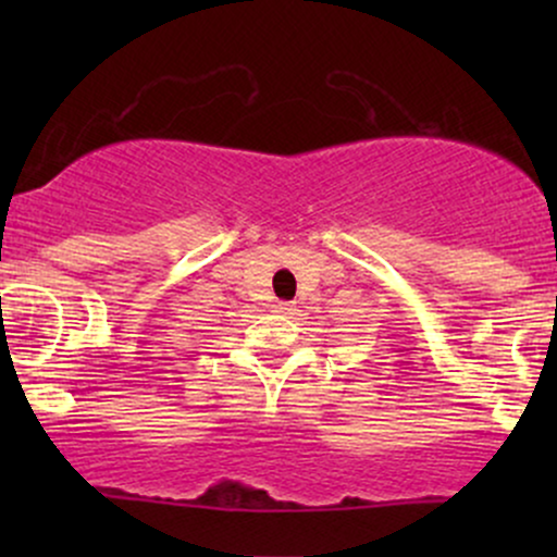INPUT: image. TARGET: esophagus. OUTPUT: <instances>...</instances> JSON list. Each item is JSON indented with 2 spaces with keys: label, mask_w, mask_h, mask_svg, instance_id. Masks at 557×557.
I'll use <instances>...</instances> for the list:
<instances>
[{
  "label": "esophagus",
  "mask_w": 557,
  "mask_h": 557,
  "mask_svg": "<svg viewBox=\"0 0 557 557\" xmlns=\"http://www.w3.org/2000/svg\"><path fill=\"white\" fill-rule=\"evenodd\" d=\"M274 311H280V314H290L293 306L287 304V300H277V304H274Z\"/></svg>",
  "instance_id": "1"
}]
</instances>
